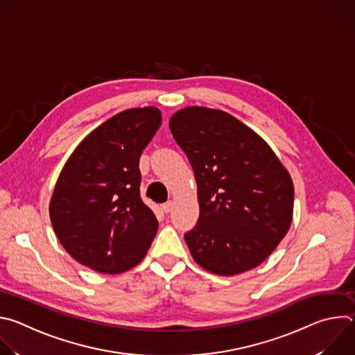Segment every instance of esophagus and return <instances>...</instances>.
I'll list each match as a JSON object with an SVG mask.
<instances>
[{"instance_id":"obj_1","label":"esophagus","mask_w":355,"mask_h":355,"mask_svg":"<svg viewBox=\"0 0 355 355\" xmlns=\"http://www.w3.org/2000/svg\"><path fill=\"white\" fill-rule=\"evenodd\" d=\"M173 200H168V202H166V204H163L162 205V209L166 212V214H168V212H171V209H173Z\"/></svg>"}]
</instances>
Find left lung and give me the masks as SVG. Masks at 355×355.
Returning <instances> with one entry per match:
<instances>
[{
  "label": "left lung",
  "mask_w": 355,
  "mask_h": 355,
  "mask_svg": "<svg viewBox=\"0 0 355 355\" xmlns=\"http://www.w3.org/2000/svg\"><path fill=\"white\" fill-rule=\"evenodd\" d=\"M170 130L198 187L199 218L184 236L192 259L223 277L256 268L292 223L288 170L261 136L220 110L182 108Z\"/></svg>",
  "instance_id": "1"
}]
</instances>
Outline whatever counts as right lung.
Returning a JSON list of instances; mask_svg holds the SVG:
<instances>
[{"instance_id":"add662e5","label":"right lung","mask_w":355,"mask_h":355,"mask_svg":"<svg viewBox=\"0 0 355 355\" xmlns=\"http://www.w3.org/2000/svg\"><path fill=\"white\" fill-rule=\"evenodd\" d=\"M160 125L156 107L126 110L85 136L66 162L49 215L80 264L121 274L147 254L159 222L140 198L139 159Z\"/></svg>"}]
</instances>
